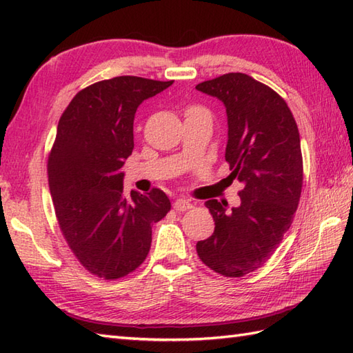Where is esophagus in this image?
Listing matches in <instances>:
<instances>
[{
    "mask_svg": "<svg viewBox=\"0 0 353 353\" xmlns=\"http://www.w3.org/2000/svg\"><path fill=\"white\" fill-rule=\"evenodd\" d=\"M192 206V203L190 200H185V199H179L176 200L174 203H172V208L176 209L177 212H183V211H188V209Z\"/></svg>",
    "mask_w": 353,
    "mask_h": 353,
    "instance_id": "1",
    "label": "esophagus"
}]
</instances>
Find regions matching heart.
Segmentation results:
<instances>
[{
  "label": "heart",
  "mask_w": 353,
  "mask_h": 353,
  "mask_svg": "<svg viewBox=\"0 0 353 353\" xmlns=\"http://www.w3.org/2000/svg\"><path fill=\"white\" fill-rule=\"evenodd\" d=\"M191 115H209V112L201 108V106H191L186 110V117H191Z\"/></svg>",
  "instance_id": "obj_1"
}]
</instances>
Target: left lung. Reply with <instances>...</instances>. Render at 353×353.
<instances>
[{"instance_id":"1","label":"left lung","mask_w":353,"mask_h":353,"mask_svg":"<svg viewBox=\"0 0 353 353\" xmlns=\"http://www.w3.org/2000/svg\"><path fill=\"white\" fill-rule=\"evenodd\" d=\"M226 108V161L244 185L241 205L208 200L214 234L197 243L199 258L215 273L241 277L262 267L291 226L301 200V137L290 108L272 88L243 72L196 86Z\"/></svg>"}]
</instances>
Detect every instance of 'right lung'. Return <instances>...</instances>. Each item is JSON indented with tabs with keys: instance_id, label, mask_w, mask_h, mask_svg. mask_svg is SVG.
Segmentation results:
<instances>
[{
	"instance_id": "obj_1",
	"label": "right lung",
	"mask_w": 353,
	"mask_h": 353,
	"mask_svg": "<svg viewBox=\"0 0 353 353\" xmlns=\"http://www.w3.org/2000/svg\"><path fill=\"white\" fill-rule=\"evenodd\" d=\"M171 85L134 76L97 81L81 89L59 119L48 156L52 205L80 264L104 279L123 277L144 262L152 226L171 209L161 190L125 196L123 186L137 109Z\"/></svg>"
}]
</instances>
